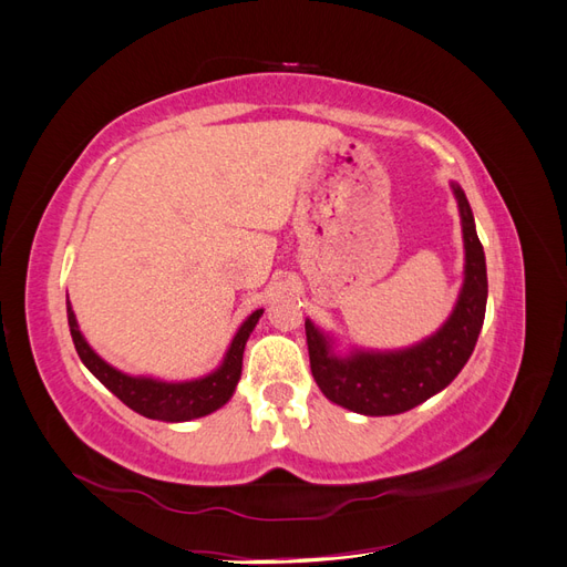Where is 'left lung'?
Wrapping results in <instances>:
<instances>
[{
    "instance_id": "left-lung-1",
    "label": "left lung",
    "mask_w": 567,
    "mask_h": 567,
    "mask_svg": "<svg viewBox=\"0 0 567 567\" xmlns=\"http://www.w3.org/2000/svg\"><path fill=\"white\" fill-rule=\"evenodd\" d=\"M460 206L464 238V281L447 320L431 337L406 349L339 351L337 339L306 320L310 370L322 394L363 416H394L443 392L474 353L486 317V255L476 236L464 189L450 183Z\"/></svg>"
}]
</instances>
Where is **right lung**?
Returning a JSON list of instances; mask_svg holds the SVG:
<instances>
[{
    "label": "right lung",
    "instance_id": "add662e5",
    "mask_svg": "<svg viewBox=\"0 0 567 567\" xmlns=\"http://www.w3.org/2000/svg\"><path fill=\"white\" fill-rule=\"evenodd\" d=\"M265 310H255L252 315L245 317V322L238 327L236 337H233L230 347L224 355V361L212 372H206L202 378L195 380H183V382H171V380H158L151 375H130V372H122L115 365L91 349L86 337L81 334L76 315L72 310V302L66 296V320L69 331H72L74 349L99 382L113 392L122 404H127L132 411L142 413L146 419L165 421V423H183L192 419L209 416V413L218 411L224 404L230 402L233 392L238 388L240 372H243V351L245 343L250 339L252 329L257 327L259 317Z\"/></svg>",
    "mask_w": 567,
    "mask_h": 567
}]
</instances>
